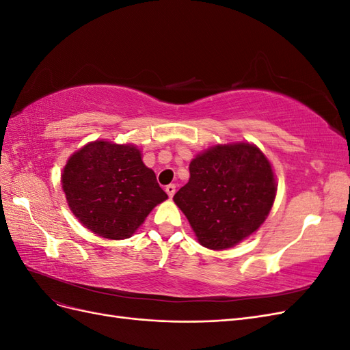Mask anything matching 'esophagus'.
Wrapping results in <instances>:
<instances>
[{
    "mask_svg": "<svg viewBox=\"0 0 350 350\" xmlns=\"http://www.w3.org/2000/svg\"><path fill=\"white\" fill-rule=\"evenodd\" d=\"M165 191L167 193V196H169V197H174L175 191H176V185H175V184H169V185H166Z\"/></svg>",
    "mask_w": 350,
    "mask_h": 350,
    "instance_id": "1",
    "label": "esophagus"
}]
</instances>
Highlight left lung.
<instances>
[{"label":"left lung","mask_w":350,"mask_h":350,"mask_svg":"<svg viewBox=\"0 0 350 350\" xmlns=\"http://www.w3.org/2000/svg\"><path fill=\"white\" fill-rule=\"evenodd\" d=\"M276 181L256 146H215L189 163V181L174 196L201 245L226 250L256 232L270 213Z\"/></svg>","instance_id":"obj_1"}]
</instances>
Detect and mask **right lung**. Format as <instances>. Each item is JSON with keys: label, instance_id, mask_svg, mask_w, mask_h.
<instances>
[{"label": "right lung", "instance_id": "1", "mask_svg": "<svg viewBox=\"0 0 350 350\" xmlns=\"http://www.w3.org/2000/svg\"><path fill=\"white\" fill-rule=\"evenodd\" d=\"M61 183L74 216L108 239L130 238L153 207L167 198L131 144L84 146L68 159Z\"/></svg>", "mask_w": 350, "mask_h": 350}]
</instances>
